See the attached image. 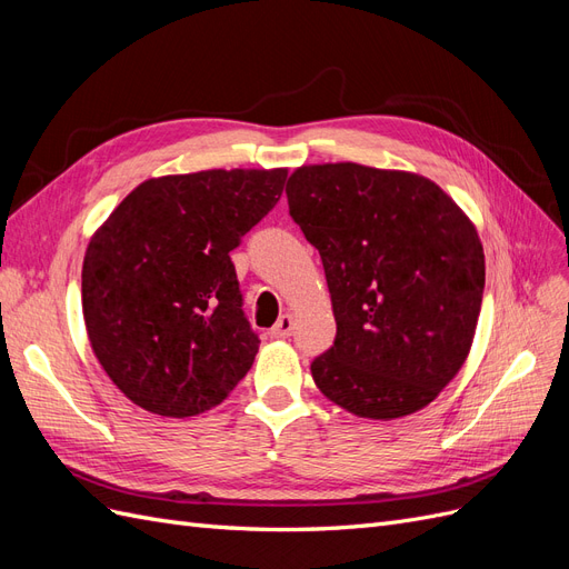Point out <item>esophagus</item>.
<instances>
[{"label": "esophagus", "mask_w": 569, "mask_h": 569, "mask_svg": "<svg viewBox=\"0 0 569 569\" xmlns=\"http://www.w3.org/2000/svg\"><path fill=\"white\" fill-rule=\"evenodd\" d=\"M291 330H295V320H291V316L289 313H284V316H280V320L272 325V330H270V337H274V339H284V337H289L291 335Z\"/></svg>", "instance_id": "obj_1"}]
</instances>
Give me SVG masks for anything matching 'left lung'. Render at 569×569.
Segmentation results:
<instances>
[{"mask_svg":"<svg viewBox=\"0 0 569 569\" xmlns=\"http://www.w3.org/2000/svg\"><path fill=\"white\" fill-rule=\"evenodd\" d=\"M287 201L320 251L337 320L311 363L318 389L372 420L432 403L470 353L485 295L468 216L432 180L358 163L301 166Z\"/></svg>","mask_w":569,"mask_h":569,"instance_id":"1","label":"left lung"}]
</instances>
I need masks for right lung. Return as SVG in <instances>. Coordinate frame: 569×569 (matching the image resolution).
<instances>
[{"mask_svg":"<svg viewBox=\"0 0 569 569\" xmlns=\"http://www.w3.org/2000/svg\"><path fill=\"white\" fill-rule=\"evenodd\" d=\"M284 180V168L153 178L94 232L82 263L84 327L132 403L199 416L249 372L261 339L230 251L274 209Z\"/></svg>","mask_w":569,"mask_h":569,"instance_id":"right-lung-1","label":"right lung"}]
</instances>
